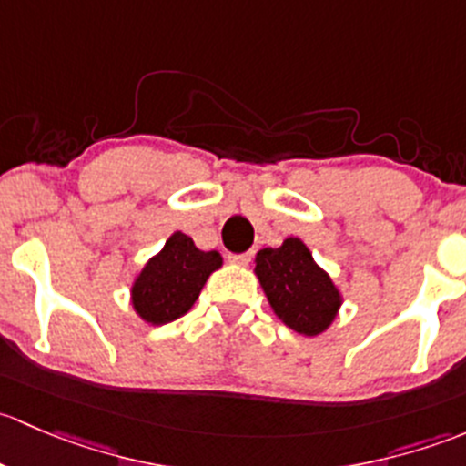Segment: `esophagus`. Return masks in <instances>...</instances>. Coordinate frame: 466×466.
Here are the masks:
<instances>
[{
    "label": "esophagus",
    "instance_id": "obj_1",
    "mask_svg": "<svg viewBox=\"0 0 466 466\" xmlns=\"http://www.w3.org/2000/svg\"><path fill=\"white\" fill-rule=\"evenodd\" d=\"M251 256L253 253L248 251V253H238V256H228V260L233 262V265H239V267H247L248 262H251Z\"/></svg>",
    "mask_w": 466,
    "mask_h": 466
}]
</instances>
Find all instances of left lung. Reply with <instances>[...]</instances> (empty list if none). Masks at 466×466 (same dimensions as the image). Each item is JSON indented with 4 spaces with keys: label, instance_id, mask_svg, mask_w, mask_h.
<instances>
[{
    "label": "left lung",
    "instance_id": "obj_1",
    "mask_svg": "<svg viewBox=\"0 0 466 466\" xmlns=\"http://www.w3.org/2000/svg\"><path fill=\"white\" fill-rule=\"evenodd\" d=\"M256 276L273 314L303 337H319L339 316L343 296L300 238L256 253Z\"/></svg>",
    "mask_w": 466,
    "mask_h": 466
}]
</instances>
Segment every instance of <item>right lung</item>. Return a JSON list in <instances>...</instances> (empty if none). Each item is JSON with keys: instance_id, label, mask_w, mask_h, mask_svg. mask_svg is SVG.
Returning <instances> with one entry per match:
<instances>
[{"instance_id": "right-lung-1", "label": "right lung", "mask_w": 466, "mask_h": 466, "mask_svg": "<svg viewBox=\"0 0 466 466\" xmlns=\"http://www.w3.org/2000/svg\"><path fill=\"white\" fill-rule=\"evenodd\" d=\"M222 262L218 251H199L190 235L175 231L134 278L129 287L132 309L147 325L181 319Z\"/></svg>"}]
</instances>
